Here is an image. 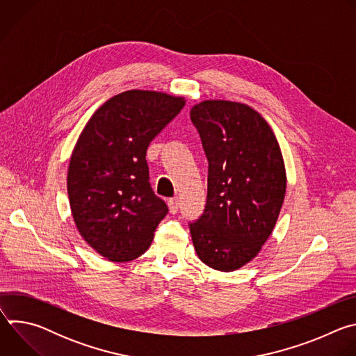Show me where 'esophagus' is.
Segmentation results:
<instances>
[{
    "label": "esophagus",
    "mask_w": 356,
    "mask_h": 356,
    "mask_svg": "<svg viewBox=\"0 0 356 356\" xmlns=\"http://www.w3.org/2000/svg\"><path fill=\"white\" fill-rule=\"evenodd\" d=\"M168 206H169V210L172 214H176L177 210H179V198L177 197H172L169 198L168 201Z\"/></svg>",
    "instance_id": "esophagus-1"
}]
</instances>
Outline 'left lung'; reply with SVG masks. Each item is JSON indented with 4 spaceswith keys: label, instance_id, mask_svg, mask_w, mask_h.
I'll list each match as a JSON object with an SVG mask.
<instances>
[{
    "label": "left lung",
    "instance_id": "left-lung-1",
    "mask_svg": "<svg viewBox=\"0 0 356 356\" xmlns=\"http://www.w3.org/2000/svg\"><path fill=\"white\" fill-rule=\"evenodd\" d=\"M190 118L209 161L207 202L188 222L201 262L232 272L258 255L277 221L286 172L277 139L250 107L210 99Z\"/></svg>",
    "mask_w": 356,
    "mask_h": 356
}]
</instances>
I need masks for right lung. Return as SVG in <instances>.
I'll list each match as a JSON object with an SVG mask.
<instances>
[{"label":"right lung","instance_id":"right-lung-1","mask_svg":"<svg viewBox=\"0 0 356 356\" xmlns=\"http://www.w3.org/2000/svg\"><path fill=\"white\" fill-rule=\"evenodd\" d=\"M183 107V98L165 92H121L92 114L74 146L72 214L84 241L111 262L146 252L169 211L150 187L146 149Z\"/></svg>","mask_w":356,"mask_h":356}]
</instances>
